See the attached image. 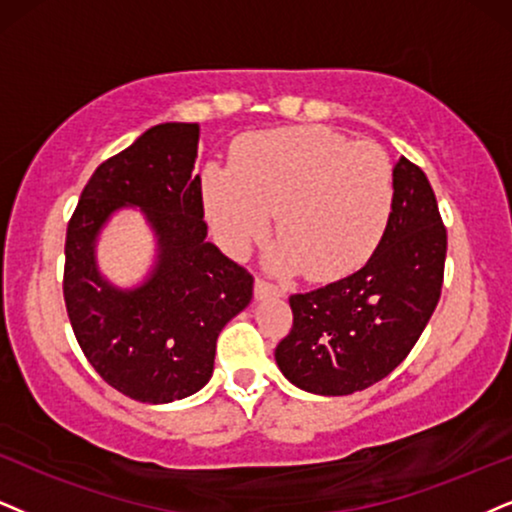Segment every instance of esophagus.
<instances>
[{"label":"esophagus","instance_id":"34e87169","mask_svg":"<svg viewBox=\"0 0 512 512\" xmlns=\"http://www.w3.org/2000/svg\"><path fill=\"white\" fill-rule=\"evenodd\" d=\"M255 297H257V300H267V297H283V290L274 286V283H267V281H262V278H257V281H255Z\"/></svg>","mask_w":512,"mask_h":512}]
</instances>
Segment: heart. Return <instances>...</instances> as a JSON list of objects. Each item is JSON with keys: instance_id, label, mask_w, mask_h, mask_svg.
Here are the masks:
<instances>
[{"instance_id": "heart-1", "label": "heart", "mask_w": 512, "mask_h": 512, "mask_svg": "<svg viewBox=\"0 0 512 512\" xmlns=\"http://www.w3.org/2000/svg\"><path fill=\"white\" fill-rule=\"evenodd\" d=\"M203 193L226 250L267 236L281 241L271 267L333 281L359 267L392 212L394 177L383 148L328 127H281L245 137L231 167L208 165Z\"/></svg>"}]
</instances>
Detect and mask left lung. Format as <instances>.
<instances>
[{
    "mask_svg": "<svg viewBox=\"0 0 512 512\" xmlns=\"http://www.w3.org/2000/svg\"><path fill=\"white\" fill-rule=\"evenodd\" d=\"M392 177V212L371 260L352 276L290 295L293 331L274 357L304 392L342 397L375 385L406 359L435 312L446 260L435 191L404 155Z\"/></svg>",
    "mask_w": 512,
    "mask_h": 512,
    "instance_id": "1",
    "label": "left lung"
}]
</instances>
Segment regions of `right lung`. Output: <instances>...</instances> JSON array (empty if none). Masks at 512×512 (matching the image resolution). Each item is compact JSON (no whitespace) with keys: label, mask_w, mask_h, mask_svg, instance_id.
<instances>
[{"label":"right lung","mask_w":512,"mask_h":512,"mask_svg":"<svg viewBox=\"0 0 512 512\" xmlns=\"http://www.w3.org/2000/svg\"><path fill=\"white\" fill-rule=\"evenodd\" d=\"M200 127L163 122L96 167L66 234L63 297L84 357L108 385L141 404H170L203 390L222 328L252 300V276L208 241ZM137 207L156 238L137 287L102 276L95 245L107 222Z\"/></svg>","instance_id":"right-lung-1"}]
</instances>
